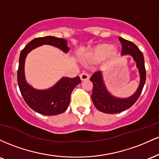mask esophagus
<instances>
[{
  "mask_svg": "<svg viewBox=\"0 0 159 159\" xmlns=\"http://www.w3.org/2000/svg\"><path fill=\"white\" fill-rule=\"evenodd\" d=\"M80 78H81V81H84V80H88L89 79V75L86 72H83V73L80 74Z\"/></svg>",
  "mask_w": 159,
  "mask_h": 159,
  "instance_id": "34e87169",
  "label": "esophagus"
}]
</instances>
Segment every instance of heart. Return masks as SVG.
Instances as JSON below:
<instances>
[{"instance_id": "1", "label": "heart", "mask_w": 159, "mask_h": 159, "mask_svg": "<svg viewBox=\"0 0 159 159\" xmlns=\"http://www.w3.org/2000/svg\"><path fill=\"white\" fill-rule=\"evenodd\" d=\"M116 50L113 48V45L107 43H104L96 47L92 52L87 54V59L93 61H98L105 59L109 54L115 55L116 54Z\"/></svg>"}]
</instances>
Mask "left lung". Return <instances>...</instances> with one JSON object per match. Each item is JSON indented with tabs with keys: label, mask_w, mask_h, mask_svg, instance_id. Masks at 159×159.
I'll return each mask as SVG.
<instances>
[{
	"label": "left lung",
	"mask_w": 159,
	"mask_h": 159,
	"mask_svg": "<svg viewBox=\"0 0 159 159\" xmlns=\"http://www.w3.org/2000/svg\"><path fill=\"white\" fill-rule=\"evenodd\" d=\"M119 40L122 45L121 54H129L136 62L137 68L140 73V84L138 90L130 97L125 98L115 97L107 91L104 84L101 71L95 72L90 78L93 84L91 98L95 107L99 111L105 114H117L132 107L139 98L146 81V69L142 52L138 46L131 41L121 37L119 38Z\"/></svg>",
	"instance_id": "left-lung-1"
}]
</instances>
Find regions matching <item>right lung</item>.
Returning <instances> with one entry per match:
<instances>
[{
  "instance_id": "add662e5",
  "label": "right lung",
  "mask_w": 159,
  "mask_h": 159,
  "mask_svg": "<svg viewBox=\"0 0 159 159\" xmlns=\"http://www.w3.org/2000/svg\"><path fill=\"white\" fill-rule=\"evenodd\" d=\"M43 45H50L57 47L63 52H68L67 41L55 36H44L33 39L22 49L19 57L17 80L20 92L30 108L43 115L53 116L62 114L68 108L70 102L71 93L75 87L81 81L77 77L62 78L55 85L48 90H36L27 83L25 76V58L33 49Z\"/></svg>"
}]
</instances>
